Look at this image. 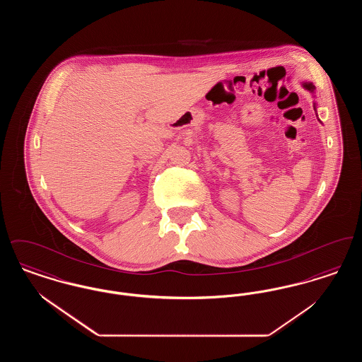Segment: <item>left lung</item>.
I'll list each match as a JSON object with an SVG mask.
<instances>
[{
	"label": "left lung",
	"instance_id": "obj_1",
	"mask_svg": "<svg viewBox=\"0 0 362 362\" xmlns=\"http://www.w3.org/2000/svg\"><path fill=\"white\" fill-rule=\"evenodd\" d=\"M301 86H303V88H305L307 90H310L312 95H315V86H313L312 83H308V81H304V83H303ZM313 108L316 110V103L313 104Z\"/></svg>",
	"mask_w": 362,
	"mask_h": 362
}]
</instances>
